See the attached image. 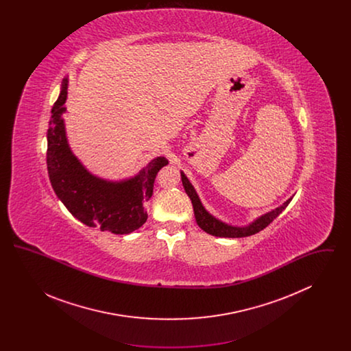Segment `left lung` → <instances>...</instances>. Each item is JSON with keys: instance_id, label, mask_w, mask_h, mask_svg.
I'll return each mask as SVG.
<instances>
[{"instance_id": "1", "label": "left lung", "mask_w": 351, "mask_h": 351, "mask_svg": "<svg viewBox=\"0 0 351 351\" xmlns=\"http://www.w3.org/2000/svg\"><path fill=\"white\" fill-rule=\"evenodd\" d=\"M180 173H182V182H183L184 189H185L188 197L192 201L193 212H195V217H196L197 225L200 226L204 232H206L208 234H212V235H216V237L242 238V237H249V235H252V234L259 233L261 230H263L265 228H267L268 225L283 212L284 209L288 206V204L292 200V197L288 199V200L285 201L283 205H280L279 208H276V209L268 212L266 215L256 218L254 222H251L249 226H243V228L232 226V225H228V223L219 221L217 218L213 217V216L202 206L200 199H199V195L196 193L193 185L189 183V180H188V178L184 175V172H180Z\"/></svg>"}]
</instances>
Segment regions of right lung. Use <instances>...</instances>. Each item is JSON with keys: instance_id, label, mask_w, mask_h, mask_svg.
<instances>
[{"instance_id": "1", "label": "right lung", "mask_w": 351, "mask_h": 351, "mask_svg": "<svg viewBox=\"0 0 351 351\" xmlns=\"http://www.w3.org/2000/svg\"><path fill=\"white\" fill-rule=\"evenodd\" d=\"M68 79L52 106L47 132V169L51 185L72 216L86 226L114 234H129L147 219L143 204L150 200L159 169L167 166L165 156L152 159L136 176L108 182L92 175L72 154L62 114L67 100Z\"/></svg>"}]
</instances>
